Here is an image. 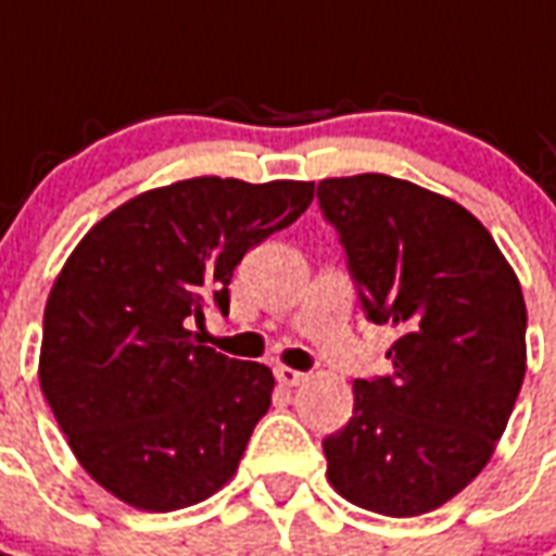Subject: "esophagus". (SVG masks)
Returning <instances> with one entry per match:
<instances>
[{"instance_id":"34e87169","label":"esophagus","mask_w":556,"mask_h":556,"mask_svg":"<svg viewBox=\"0 0 556 556\" xmlns=\"http://www.w3.org/2000/svg\"><path fill=\"white\" fill-rule=\"evenodd\" d=\"M274 375H277V381L282 387H301L309 375L306 372H298V369H289V366H277L274 369Z\"/></svg>"}]
</instances>
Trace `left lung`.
Masks as SVG:
<instances>
[{"instance_id": "obj_1", "label": "left lung", "mask_w": 556, "mask_h": 556, "mask_svg": "<svg viewBox=\"0 0 556 556\" xmlns=\"http://www.w3.org/2000/svg\"><path fill=\"white\" fill-rule=\"evenodd\" d=\"M315 195L366 321L396 330L393 369L354 381V417L321 443L327 479L369 513H431L509 422L527 369L521 286L453 199L375 172L318 181Z\"/></svg>"}]
</instances>
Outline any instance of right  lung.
<instances>
[{
	"label": "right lung",
	"instance_id": "obj_1",
	"mask_svg": "<svg viewBox=\"0 0 556 556\" xmlns=\"http://www.w3.org/2000/svg\"><path fill=\"white\" fill-rule=\"evenodd\" d=\"M313 181L190 178L130 199L79 241L43 309L41 390L94 482L146 513L238 470L274 375L190 327L229 315L247 250L313 202Z\"/></svg>",
	"mask_w": 556,
	"mask_h": 556
}]
</instances>
